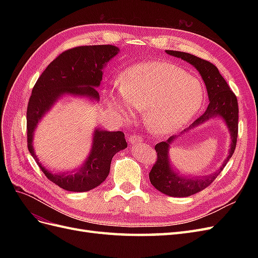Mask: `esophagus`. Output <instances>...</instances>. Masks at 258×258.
<instances>
[{
  "mask_svg": "<svg viewBox=\"0 0 258 258\" xmlns=\"http://www.w3.org/2000/svg\"><path fill=\"white\" fill-rule=\"evenodd\" d=\"M128 141L131 143V144H135V143H140L142 142V138L138 136V135H130L128 137Z\"/></svg>",
  "mask_w": 258,
  "mask_h": 258,
  "instance_id": "1",
  "label": "esophagus"
}]
</instances>
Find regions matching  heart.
<instances>
[{
	"instance_id": "b5f03b06",
	"label": "heart",
	"mask_w": 258,
	"mask_h": 258,
	"mask_svg": "<svg viewBox=\"0 0 258 258\" xmlns=\"http://www.w3.org/2000/svg\"><path fill=\"white\" fill-rule=\"evenodd\" d=\"M120 96L108 93V107L122 119L131 108L142 112L148 129L168 134L182 128L204 102L200 81L181 68L165 61L136 64L124 72L118 83Z\"/></svg>"
}]
</instances>
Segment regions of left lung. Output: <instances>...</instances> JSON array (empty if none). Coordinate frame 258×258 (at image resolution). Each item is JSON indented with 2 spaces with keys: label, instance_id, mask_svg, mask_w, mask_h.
<instances>
[{
  "label": "left lung",
  "instance_id": "1",
  "mask_svg": "<svg viewBox=\"0 0 258 258\" xmlns=\"http://www.w3.org/2000/svg\"><path fill=\"white\" fill-rule=\"evenodd\" d=\"M167 53L181 58L191 66L196 68L207 86L210 103L207 111L199 118L194 121L188 128L202 123L211 117L222 116L227 123L231 136V146L228 157L223 163L220 171L212 175L204 177H185L178 176L173 170H171L168 160V148L169 144L173 141L174 137H170L167 141L160 142L155 145V151L157 153V159L153 165L150 172V181L156 189L171 197H188L202 189L207 188L209 185L213 183L216 176L221 173L226 163L231 158L236 150L238 139V119H239V107L238 100L235 93L230 89L229 85L224 80V77L218 72V69L211 63L210 61L194 56L191 53L175 50H166Z\"/></svg>",
  "mask_w": 258,
  "mask_h": 258
}]
</instances>
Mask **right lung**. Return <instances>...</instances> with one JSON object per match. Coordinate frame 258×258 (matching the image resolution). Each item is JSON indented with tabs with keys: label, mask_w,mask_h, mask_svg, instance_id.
Segmentation results:
<instances>
[{
	"label": "right lung",
	"mask_w": 258,
	"mask_h": 258,
	"mask_svg": "<svg viewBox=\"0 0 258 258\" xmlns=\"http://www.w3.org/2000/svg\"><path fill=\"white\" fill-rule=\"evenodd\" d=\"M118 51L113 45L79 46L68 49L50 62L32 89L27 108L28 150L45 176L66 190L88 191L105 181L113 156L127 147L123 132L97 129L87 161L77 173L66 175L52 174L38 162L32 148L33 131L42 116L63 93L99 100L96 87L102 81V69Z\"/></svg>",
	"instance_id": "1"
}]
</instances>
